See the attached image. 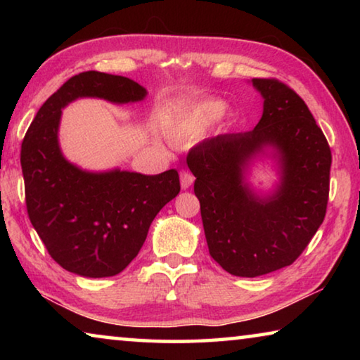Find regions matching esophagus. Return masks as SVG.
I'll use <instances>...</instances> for the list:
<instances>
[{
  "mask_svg": "<svg viewBox=\"0 0 360 360\" xmlns=\"http://www.w3.org/2000/svg\"><path fill=\"white\" fill-rule=\"evenodd\" d=\"M179 179H181L182 191H187V188L192 186V182H193L195 178H193L192 173H188V172H186V169H182V172L179 173Z\"/></svg>",
  "mask_w": 360,
  "mask_h": 360,
  "instance_id": "34e87169",
  "label": "esophagus"
}]
</instances>
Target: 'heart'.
I'll return each instance as SVG.
<instances>
[{
  "mask_svg": "<svg viewBox=\"0 0 360 360\" xmlns=\"http://www.w3.org/2000/svg\"><path fill=\"white\" fill-rule=\"evenodd\" d=\"M225 111L222 101L205 100L192 105L182 106L174 111L162 115L160 127L162 131L169 139H187L195 138L210 129L214 122L221 117Z\"/></svg>",
  "mask_w": 360,
  "mask_h": 360,
  "instance_id": "heart-1",
  "label": "heart"
}]
</instances>
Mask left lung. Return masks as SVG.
<instances>
[{
    "label": "left lung",
    "mask_w": 360,
    "mask_h": 360,
    "mask_svg": "<svg viewBox=\"0 0 360 360\" xmlns=\"http://www.w3.org/2000/svg\"><path fill=\"white\" fill-rule=\"evenodd\" d=\"M264 96L254 130L193 146L187 165L211 257L230 275L255 278L298 259L326 217L332 152L308 106L278 79H252ZM265 147L276 149L282 182L259 199L244 169Z\"/></svg>",
    "instance_id": "obj_1"
}]
</instances>
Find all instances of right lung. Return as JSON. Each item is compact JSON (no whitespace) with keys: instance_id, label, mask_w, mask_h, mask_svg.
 Instances as JSON below:
<instances>
[{"instance_id":"obj_1","label":"right lung","mask_w":360,"mask_h":360,"mask_svg":"<svg viewBox=\"0 0 360 360\" xmlns=\"http://www.w3.org/2000/svg\"><path fill=\"white\" fill-rule=\"evenodd\" d=\"M148 90L124 76L85 71L68 79L39 108L22 143L28 217L47 252L79 276L106 278L127 268L154 217L181 191L179 174L92 173L66 160L58 144L62 109L77 98L124 105Z\"/></svg>"}]
</instances>
